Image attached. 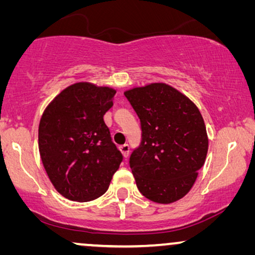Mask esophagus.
<instances>
[{
  "instance_id": "esophagus-1",
  "label": "esophagus",
  "mask_w": 255,
  "mask_h": 255,
  "mask_svg": "<svg viewBox=\"0 0 255 255\" xmlns=\"http://www.w3.org/2000/svg\"><path fill=\"white\" fill-rule=\"evenodd\" d=\"M120 149H121V152H122V154H123V156L125 159L128 158V153H130V147H128V145H122V146H120Z\"/></svg>"
}]
</instances>
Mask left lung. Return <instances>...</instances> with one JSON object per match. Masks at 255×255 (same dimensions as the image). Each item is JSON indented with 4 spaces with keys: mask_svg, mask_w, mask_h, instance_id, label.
I'll return each mask as SVG.
<instances>
[{
    "mask_svg": "<svg viewBox=\"0 0 255 255\" xmlns=\"http://www.w3.org/2000/svg\"><path fill=\"white\" fill-rule=\"evenodd\" d=\"M140 121L141 140L130 155L146 198L168 204L191 189L208 153L204 121L191 101L165 83L124 93Z\"/></svg>",
    "mask_w": 255,
    "mask_h": 255,
    "instance_id": "1",
    "label": "left lung"
}]
</instances>
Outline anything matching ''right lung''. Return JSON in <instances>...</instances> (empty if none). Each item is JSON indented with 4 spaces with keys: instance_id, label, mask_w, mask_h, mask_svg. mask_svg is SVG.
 <instances>
[{
    "instance_id": "1",
    "label": "right lung",
    "mask_w": 255,
    "mask_h": 255,
    "mask_svg": "<svg viewBox=\"0 0 255 255\" xmlns=\"http://www.w3.org/2000/svg\"><path fill=\"white\" fill-rule=\"evenodd\" d=\"M115 94L108 87L75 83L44 111L38 130L40 158L52 184L68 200L102 196L123 161L103 121Z\"/></svg>"
}]
</instances>
